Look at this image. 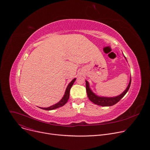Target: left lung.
Masks as SVG:
<instances>
[{
	"label": "left lung",
	"mask_w": 150,
	"mask_h": 150,
	"mask_svg": "<svg viewBox=\"0 0 150 150\" xmlns=\"http://www.w3.org/2000/svg\"><path fill=\"white\" fill-rule=\"evenodd\" d=\"M124 57L126 59L125 56H124ZM126 60H127V59H126ZM131 81L132 80H131V78H130V79H129V81L127 87L121 95L115 96V97H105V96H98L95 93H93V91L91 90V87H90V86H89L88 82L87 80H86V92H87V96L90 100L96 105L103 106V107L113 105L120 101L121 99H122L124 96V95L127 93L129 87H130Z\"/></svg>",
	"instance_id": "8db88e82"
}]
</instances>
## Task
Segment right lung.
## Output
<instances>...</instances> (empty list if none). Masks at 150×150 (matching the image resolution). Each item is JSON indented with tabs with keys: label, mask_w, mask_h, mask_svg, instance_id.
I'll list each match as a JSON object with an SVG mask.
<instances>
[{
	"label": "right lung",
	"mask_w": 150,
	"mask_h": 150,
	"mask_svg": "<svg viewBox=\"0 0 150 150\" xmlns=\"http://www.w3.org/2000/svg\"><path fill=\"white\" fill-rule=\"evenodd\" d=\"M76 80V78H74L73 80L71 81V82L70 83L66 89V91H65V93H64V95L63 96V97L62 98V99L60 101H59L58 103H57V104H54V105H52L51 106H50L49 107H46V108H42V107H40L42 109H43V110H54V109H56L57 108H59L60 107H62L65 104H66V103L67 102L68 99L69 98V95H70V90H71L72 85L74 84L75 81Z\"/></svg>",
	"instance_id": "1"
}]
</instances>
